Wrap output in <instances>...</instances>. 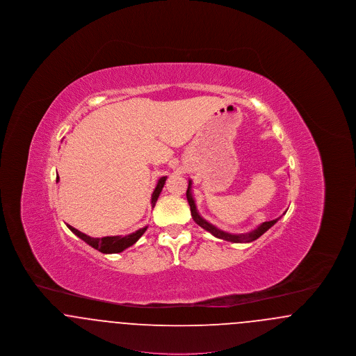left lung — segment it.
<instances>
[{
    "label": "left lung",
    "mask_w": 356,
    "mask_h": 356,
    "mask_svg": "<svg viewBox=\"0 0 356 356\" xmlns=\"http://www.w3.org/2000/svg\"><path fill=\"white\" fill-rule=\"evenodd\" d=\"M192 186V181L189 180L188 189H186V200H188L189 207H191L192 219L196 221V224H199L205 231L211 232L213 236H216L218 238H222V240H227V241H231V243H251V241H254L256 238L261 236L264 232H267L272 225L279 220V218H277L275 220L264 221L256 229L251 231V232H247V234H228V232H224V231H221L219 228H216L215 225H212L211 222L204 220L203 218L199 215V212L196 209V204H195V200L192 197V192H191L192 186Z\"/></svg>",
    "instance_id": "obj_1"
}]
</instances>
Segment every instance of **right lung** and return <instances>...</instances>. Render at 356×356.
Here are the masks:
<instances>
[{"label": "right lung", "mask_w": 356, "mask_h": 356, "mask_svg": "<svg viewBox=\"0 0 356 356\" xmlns=\"http://www.w3.org/2000/svg\"><path fill=\"white\" fill-rule=\"evenodd\" d=\"M58 176H57V181H58ZM165 180H167V176L164 177H160L159 181H157V186L154 188L152 193V207H154V204L159 199V195L161 193V189L165 184ZM68 225L69 229L76 235V236L80 237L81 240H84L86 244H89L90 247H93L95 250L100 251L102 254H119L122 252L124 250H127L128 247L134 245L136 241L140 238V237L144 235V232L147 231L148 227H144V228H140L137 229L134 234L131 235H127V236H105V237H90L88 235H85L83 232H80L79 229L73 228L72 225Z\"/></svg>", "instance_id": "obj_1"}]
</instances>
